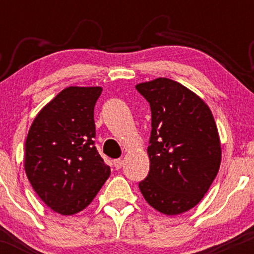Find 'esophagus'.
Segmentation results:
<instances>
[{"label": "esophagus", "instance_id": "34e87169", "mask_svg": "<svg viewBox=\"0 0 254 254\" xmlns=\"http://www.w3.org/2000/svg\"><path fill=\"white\" fill-rule=\"evenodd\" d=\"M113 165H115L116 170H121L122 166H123V160H121V159L115 160V161H113Z\"/></svg>", "mask_w": 254, "mask_h": 254}]
</instances>
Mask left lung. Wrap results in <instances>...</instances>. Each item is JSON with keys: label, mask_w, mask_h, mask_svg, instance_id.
Wrapping results in <instances>:
<instances>
[{"label": "left lung", "mask_w": 254, "mask_h": 254, "mask_svg": "<svg viewBox=\"0 0 254 254\" xmlns=\"http://www.w3.org/2000/svg\"><path fill=\"white\" fill-rule=\"evenodd\" d=\"M150 105V170L138 184L150 206L179 215L202 200L217 176L221 142L209 106L171 78L136 84Z\"/></svg>", "instance_id": "1"}]
</instances>
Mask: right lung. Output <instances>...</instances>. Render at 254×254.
<instances>
[{
	"mask_svg": "<svg viewBox=\"0 0 254 254\" xmlns=\"http://www.w3.org/2000/svg\"><path fill=\"white\" fill-rule=\"evenodd\" d=\"M101 92V87L63 89L40 110L26 138V176L38 197L64 216L87 208L111 174L93 141Z\"/></svg>",
	"mask_w": 254,
	"mask_h": 254,
	"instance_id": "1",
	"label": "right lung"
}]
</instances>
